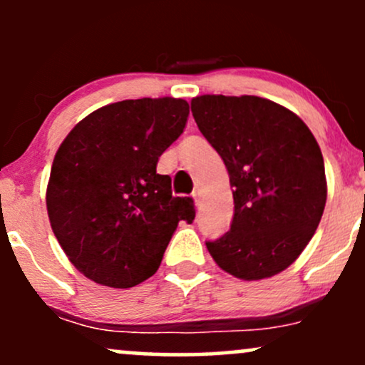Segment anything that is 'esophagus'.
<instances>
[{"instance_id":"34e87169","label":"esophagus","mask_w":365,"mask_h":365,"mask_svg":"<svg viewBox=\"0 0 365 365\" xmlns=\"http://www.w3.org/2000/svg\"><path fill=\"white\" fill-rule=\"evenodd\" d=\"M192 195H194V199L197 200V204H199L200 197H202V188H200V187H195V188H194V194H192Z\"/></svg>"}]
</instances>
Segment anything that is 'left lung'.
<instances>
[{"label":"left lung","instance_id":"8db88e82","mask_svg":"<svg viewBox=\"0 0 365 365\" xmlns=\"http://www.w3.org/2000/svg\"><path fill=\"white\" fill-rule=\"evenodd\" d=\"M192 115L223 159L235 215L223 237L206 242L235 278L282 273L302 254L326 206L324 159L295 113L257 96H197Z\"/></svg>","mask_w":365,"mask_h":365}]
</instances>
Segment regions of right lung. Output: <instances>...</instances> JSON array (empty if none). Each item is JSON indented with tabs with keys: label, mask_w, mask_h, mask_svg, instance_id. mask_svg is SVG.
I'll list each match as a JSON object with an SVG mask.
<instances>
[{
	"label": "right lung",
	"mask_w": 365,
	"mask_h": 365,
	"mask_svg": "<svg viewBox=\"0 0 365 365\" xmlns=\"http://www.w3.org/2000/svg\"><path fill=\"white\" fill-rule=\"evenodd\" d=\"M187 118L183 99H127L91 113L61 142L46 190L49 223L92 282L130 288L150 278L178 221H194V200L171 195V178L156 173Z\"/></svg>",
	"instance_id": "1"
}]
</instances>
